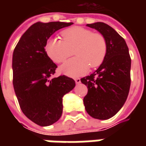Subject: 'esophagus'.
Returning a JSON list of instances; mask_svg holds the SVG:
<instances>
[{"label": "esophagus", "mask_w": 146, "mask_h": 146, "mask_svg": "<svg viewBox=\"0 0 146 146\" xmlns=\"http://www.w3.org/2000/svg\"><path fill=\"white\" fill-rule=\"evenodd\" d=\"M75 82H76V84H80V78H76L75 79Z\"/></svg>", "instance_id": "34e87169"}]
</instances>
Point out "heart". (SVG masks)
Returning <instances> with one entry per match:
<instances>
[{
  "label": "heart",
  "mask_w": 146,
  "mask_h": 146,
  "mask_svg": "<svg viewBox=\"0 0 146 146\" xmlns=\"http://www.w3.org/2000/svg\"><path fill=\"white\" fill-rule=\"evenodd\" d=\"M63 40L57 37L48 39L45 51L54 62L61 63L75 52L76 57L62 65L61 71L73 77L88 73L89 66L96 68L104 61L107 44L101 33L83 27H73L62 32Z\"/></svg>",
  "instance_id": "heart-1"
}]
</instances>
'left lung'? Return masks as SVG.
I'll use <instances>...</instances> for the list:
<instances>
[{
	"instance_id": "obj_1",
	"label": "left lung",
	"mask_w": 146,
	"mask_h": 146,
	"mask_svg": "<svg viewBox=\"0 0 146 146\" xmlns=\"http://www.w3.org/2000/svg\"><path fill=\"white\" fill-rule=\"evenodd\" d=\"M87 26L104 36L107 52L98 70L80 79L88 89L84 104L93 118L107 119L116 115L127 100L131 86V59L124 39L114 29L104 23Z\"/></svg>"
}]
</instances>
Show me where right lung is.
<instances>
[{
	"label": "right lung",
	"mask_w": 146,
	"mask_h": 146,
	"mask_svg": "<svg viewBox=\"0 0 146 146\" xmlns=\"http://www.w3.org/2000/svg\"><path fill=\"white\" fill-rule=\"evenodd\" d=\"M73 23H36L24 33L13 52V87L23 113L40 126L51 125L62 114V98L75 87L65 76L51 78L57 68L45 51L48 39Z\"/></svg>",
	"instance_id": "add662e5"
}]
</instances>
